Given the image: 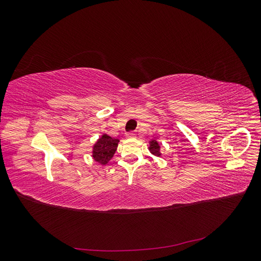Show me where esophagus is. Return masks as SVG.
I'll list each match as a JSON object with an SVG mask.
<instances>
[{"instance_id": "1", "label": "esophagus", "mask_w": 261, "mask_h": 261, "mask_svg": "<svg viewBox=\"0 0 261 261\" xmlns=\"http://www.w3.org/2000/svg\"><path fill=\"white\" fill-rule=\"evenodd\" d=\"M136 134L135 133H127L126 134V138H135Z\"/></svg>"}]
</instances>
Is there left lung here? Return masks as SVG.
<instances>
[{
	"instance_id": "1",
	"label": "left lung",
	"mask_w": 261,
	"mask_h": 261,
	"mask_svg": "<svg viewBox=\"0 0 261 261\" xmlns=\"http://www.w3.org/2000/svg\"><path fill=\"white\" fill-rule=\"evenodd\" d=\"M148 149L150 153H151L152 155L154 156H161L162 153H161V146L159 144V141H158L155 138H152L149 140V146H148Z\"/></svg>"
}]
</instances>
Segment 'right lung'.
<instances>
[{"mask_svg":"<svg viewBox=\"0 0 261 261\" xmlns=\"http://www.w3.org/2000/svg\"><path fill=\"white\" fill-rule=\"evenodd\" d=\"M120 139L102 134L92 146V159L100 165H106L112 159L117 150Z\"/></svg>","mask_w":261,"mask_h":261,"instance_id":"add662e5","label":"right lung"}]
</instances>
